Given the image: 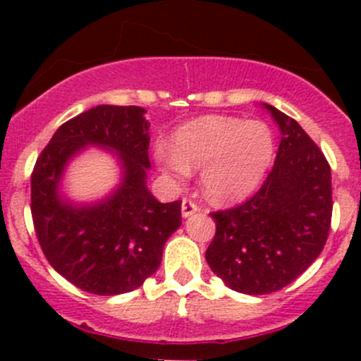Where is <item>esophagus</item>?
Here are the masks:
<instances>
[{"label":"esophagus","instance_id":"obj_1","mask_svg":"<svg viewBox=\"0 0 361 361\" xmlns=\"http://www.w3.org/2000/svg\"><path fill=\"white\" fill-rule=\"evenodd\" d=\"M195 211H199L197 202H195L194 199L185 197L183 202H181V214H183V216L187 218V216H190V214H194Z\"/></svg>","mask_w":361,"mask_h":361}]
</instances>
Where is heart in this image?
<instances>
[{
	"label": "heart",
	"instance_id": "b5f03b06",
	"mask_svg": "<svg viewBox=\"0 0 361 361\" xmlns=\"http://www.w3.org/2000/svg\"><path fill=\"white\" fill-rule=\"evenodd\" d=\"M155 159L167 174L183 180L201 169L204 192L214 201L246 197L264 180L274 159V137L264 122L202 116L174 134V148L160 143Z\"/></svg>",
	"mask_w": 361,
	"mask_h": 361
}]
</instances>
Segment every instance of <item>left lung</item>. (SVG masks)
I'll return each instance as SVG.
<instances>
[{
	"mask_svg": "<svg viewBox=\"0 0 361 361\" xmlns=\"http://www.w3.org/2000/svg\"><path fill=\"white\" fill-rule=\"evenodd\" d=\"M264 106L281 129L274 167L257 194L211 213L216 232L206 250L211 271L228 288L248 295L285 288L318 258L334 207L323 152L292 116Z\"/></svg>",
	"mask_w": 361,
	"mask_h": 361,
	"instance_id": "1",
	"label": "left lung"
}]
</instances>
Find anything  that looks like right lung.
Listing matches in <instances>:
<instances>
[{"label": "right lung", "mask_w": 361, "mask_h": 361, "mask_svg": "<svg viewBox=\"0 0 361 361\" xmlns=\"http://www.w3.org/2000/svg\"><path fill=\"white\" fill-rule=\"evenodd\" d=\"M140 106L99 104L64 122L31 174V216L49 264L94 295L136 290L159 269L169 235L181 225V201L159 202L147 188L148 122ZM85 144L119 152L126 176L108 202L73 208L56 194L60 174Z\"/></svg>", "instance_id": "add662e5"}]
</instances>
